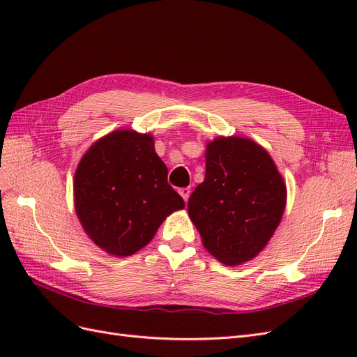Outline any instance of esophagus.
<instances>
[{"label":"esophagus","mask_w":357,"mask_h":357,"mask_svg":"<svg viewBox=\"0 0 357 357\" xmlns=\"http://www.w3.org/2000/svg\"><path fill=\"white\" fill-rule=\"evenodd\" d=\"M178 193L181 195V198L185 199V202H188V199L190 197V189L189 188H181V189H178Z\"/></svg>","instance_id":"obj_1"}]
</instances>
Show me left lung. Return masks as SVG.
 <instances>
[{
    "label": "left lung",
    "instance_id": "obj_1",
    "mask_svg": "<svg viewBox=\"0 0 357 357\" xmlns=\"http://www.w3.org/2000/svg\"><path fill=\"white\" fill-rule=\"evenodd\" d=\"M286 186L265 149L252 139L215 138L205 178L188 202L205 248L226 265L250 261L283 218Z\"/></svg>",
    "mask_w": 357,
    "mask_h": 357
}]
</instances>
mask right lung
<instances>
[{
	"label": "right lung",
	"mask_w": 357,
	"mask_h": 357,
	"mask_svg": "<svg viewBox=\"0 0 357 357\" xmlns=\"http://www.w3.org/2000/svg\"><path fill=\"white\" fill-rule=\"evenodd\" d=\"M153 138L114 131L95 143L75 171V211L92 241L129 256L153 238L160 223L185 201L168 181Z\"/></svg>",
	"instance_id": "obj_1"
}]
</instances>
